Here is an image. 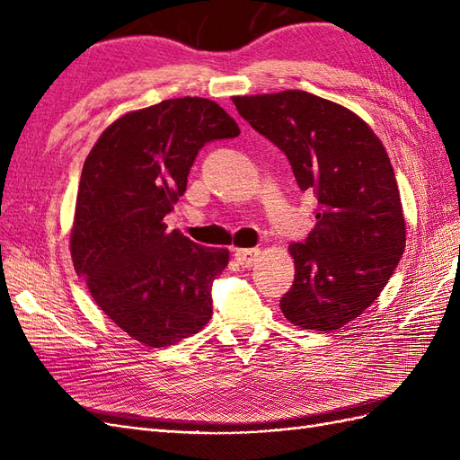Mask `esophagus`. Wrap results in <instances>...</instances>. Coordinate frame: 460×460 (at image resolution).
<instances>
[{
	"instance_id": "esophagus-1",
	"label": "esophagus",
	"mask_w": 460,
	"mask_h": 460,
	"mask_svg": "<svg viewBox=\"0 0 460 460\" xmlns=\"http://www.w3.org/2000/svg\"><path fill=\"white\" fill-rule=\"evenodd\" d=\"M261 255V249L259 247H249V249H235V261H238L242 267H252V264L257 262Z\"/></svg>"
}]
</instances>
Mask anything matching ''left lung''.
Instances as JSON below:
<instances>
[{"instance_id":"obj_1","label":"left lung","mask_w":460,"mask_h":460,"mask_svg":"<svg viewBox=\"0 0 460 460\" xmlns=\"http://www.w3.org/2000/svg\"><path fill=\"white\" fill-rule=\"evenodd\" d=\"M238 113L286 153L316 226L289 245L296 280L284 316L307 330H338L363 314L395 272L405 217L394 166L368 124L303 90L232 97Z\"/></svg>"}]
</instances>
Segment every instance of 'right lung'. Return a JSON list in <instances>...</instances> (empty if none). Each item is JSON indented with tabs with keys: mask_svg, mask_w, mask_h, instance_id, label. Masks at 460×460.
Masks as SVG:
<instances>
[{
	"mask_svg": "<svg viewBox=\"0 0 460 460\" xmlns=\"http://www.w3.org/2000/svg\"><path fill=\"white\" fill-rule=\"evenodd\" d=\"M235 136L238 124L215 102L178 97L117 119L82 169L75 270L100 309L149 347L198 333L213 316L211 289L228 249L199 245L163 220L199 149Z\"/></svg>",
	"mask_w": 460,
	"mask_h": 460,
	"instance_id": "1",
	"label": "right lung"
}]
</instances>
